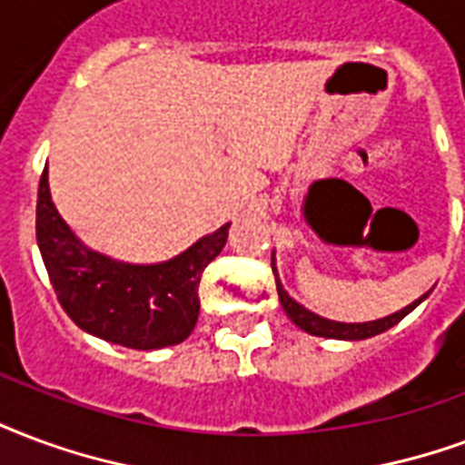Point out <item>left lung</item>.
<instances>
[{
	"mask_svg": "<svg viewBox=\"0 0 465 465\" xmlns=\"http://www.w3.org/2000/svg\"><path fill=\"white\" fill-rule=\"evenodd\" d=\"M273 273H276V263H273ZM276 291H278V301L283 305V311L288 318L293 320L295 325L305 332H311V335H318V338H332V340H367L374 338V335H380L384 330H390L397 325L399 320L409 315V312L414 311L419 302L424 301L426 295H421L419 301H414L407 308H401L399 312H391L387 318L381 320H372V322H338V320H328V318H320L315 312H311L308 308H302L301 302H295L291 295L285 293L283 285L276 278Z\"/></svg>",
	"mask_w": 465,
	"mask_h": 465,
	"instance_id": "1",
	"label": "left lung"
}]
</instances>
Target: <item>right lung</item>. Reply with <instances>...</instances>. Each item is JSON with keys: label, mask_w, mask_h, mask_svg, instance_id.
Listing matches in <instances>:
<instances>
[{"label": "right lung", "mask_w": 465, "mask_h": 465, "mask_svg": "<svg viewBox=\"0 0 465 465\" xmlns=\"http://www.w3.org/2000/svg\"><path fill=\"white\" fill-rule=\"evenodd\" d=\"M229 223L164 263L135 266L103 256L75 239L61 219L44 170L36 202V242L61 308L95 338L130 350L180 345L199 318V281L222 253Z\"/></svg>", "instance_id": "obj_1"}]
</instances>
